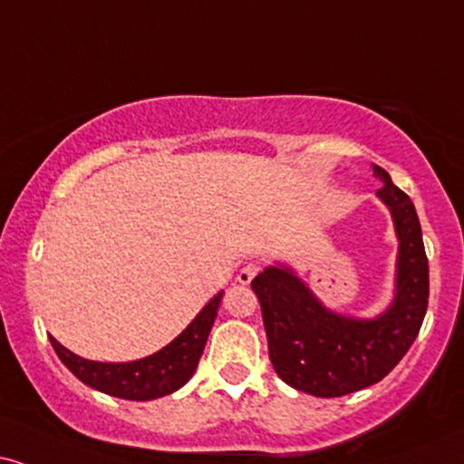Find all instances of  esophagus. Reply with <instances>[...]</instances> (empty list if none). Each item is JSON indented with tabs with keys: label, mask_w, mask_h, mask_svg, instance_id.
<instances>
[{
	"label": "esophagus",
	"mask_w": 464,
	"mask_h": 464,
	"mask_svg": "<svg viewBox=\"0 0 464 464\" xmlns=\"http://www.w3.org/2000/svg\"><path fill=\"white\" fill-rule=\"evenodd\" d=\"M261 272V266L259 263H248V266H244L242 269H239V274H237V283H242V285H248L252 278H255L256 274Z\"/></svg>",
	"instance_id": "34e87169"
}]
</instances>
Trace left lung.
<instances>
[{"mask_svg":"<svg viewBox=\"0 0 464 464\" xmlns=\"http://www.w3.org/2000/svg\"><path fill=\"white\" fill-rule=\"evenodd\" d=\"M379 201L390 209L398 237L394 300L383 313L363 319L334 313L295 269L274 263L252 280L261 304L269 360L291 388L336 398L379 383L418 336L428 308V259L411 198L372 164Z\"/></svg>","mask_w":464,"mask_h":464,"instance_id":"left-lung-1","label":"left lung"}]
</instances>
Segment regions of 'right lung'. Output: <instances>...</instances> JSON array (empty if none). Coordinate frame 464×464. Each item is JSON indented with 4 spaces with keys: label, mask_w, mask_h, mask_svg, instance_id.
Returning <instances> with one entry per match:
<instances>
[{
    "label": "right lung",
    "mask_w": 464,
    "mask_h": 464,
    "mask_svg": "<svg viewBox=\"0 0 464 464\" xmlns=\"http://www.w3.org/2000/svg\"><path fill=\"white\" fill-rule=\"evenodd\" d=\"M222 293L205 304L192 324L173 338L167 347L134 362H93L72 353L63 344L51 338L53 349L60 355L63 366L90 388L124 401H154L173 394L188 383L201 360L209 330L218 314Z\"/></svg>",
    "instance_id": "obj_1"
}]
</instances>
